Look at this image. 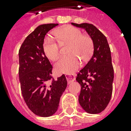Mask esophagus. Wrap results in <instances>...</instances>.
Here are the masks:
<instances>
[{
	"instance_id": "34e87169",
	"label": "esophagus",
	"mask_w": 131,
	"mask_h": 131,
	"mask_svg": "<svg viewBox=\"0 0 131 131\" xmlns=\"http://www.w3.org/2000/svg\"><path fill=\"white\" fill-rule=\"evenodd\" d=\"M66 78L67 80V82L69 83L73 82L74 80H75V76L73 74H67L66 75Z\"/></svg>"
}]
</instances>
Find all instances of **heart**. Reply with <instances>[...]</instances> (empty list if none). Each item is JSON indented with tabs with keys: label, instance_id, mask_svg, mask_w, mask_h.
<instances>
[{
	"label": "heart",
	"instance_id": "1",
	"mask_svg": "<svg viewBox=\"0 0 131 131\" xmlns=\"http://www.w3.org/2000/svg\"><path fill=\"white\" fill-rule=\"evenodd\" d=\"M55 35L60 45H70L68 49V54L70 56L61 58L55 64V69L58 73H73L80 65L78 57L83 61H87L91 57L94 49L93 40L89 35H82L79 28L67 26L56 30ZM43 49L49 60H56L59 58L60 45L51 37L45 38Z\"/></svg>",
	"mask_w": 131,
	"mask_h": 131
}]
</instances>
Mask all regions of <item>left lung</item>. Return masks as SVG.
Returning <instances> with one entry per match:
<instances>
[{"label":"left lung","mask_w":131,"mask_h":131,"mask_svg":"<svg viewBox=\"0 0 131 131\" xmlns=\"http://www.w3.org/2000/svg\"><path fill=\"white\" fill-rule=\"evenodd\" d=\"M71 24L84 28L94 42L93 55L76 78L81 85L79 103L88 113L99 114L107 107L113 90L114 67L110 45L105 36L93 24Z\"/></svg>","instance_id":"obj_1"}]
</instances>
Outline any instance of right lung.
Returning <instances> with one entry per match:
<instances>
[{"label": "right lung", "instance_id": "1", "mask_svg": "<svg viewBox=\"0 0 131 131\" xmlns=\"http://www.w3.org/2000/svg\"><path fill=\"white\" fill-rule=\"evenodd\" d=\"M58 24L39 26L24 41L19 50V79L24 100L34 114L52 116L67 86L64 75L54 79L52 66L43 49L47 32Z\"/></svg>", "mask_w": 131, "mask_h": 131}]
</instances>
